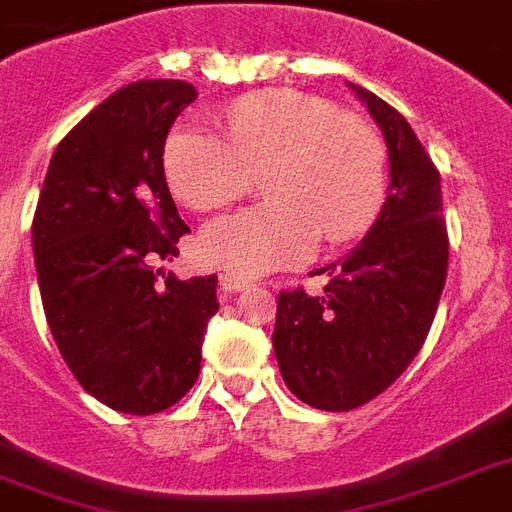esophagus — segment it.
Masks as SVG:
<instances>
[{"label": "esophagus", "instance_id": "obj_1", "mask_svg": "<svg viewBox=\"0 0 512 512\" xmlns=\"http://www.w3.org/2000/svg\"><path fill=\"white\" fill-rule=\"evenodd\" d=\"M249 281L241 279V276H233V273H220V289L223 292H241V289H247Z\"/></svg>", "mask_w": 512, "mask_h": 512}]
</instances>
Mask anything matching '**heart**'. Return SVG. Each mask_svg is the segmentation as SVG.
<instances>
[{"instance_id":"1","label":"heart","mask_w":512,"mask_h":512,"mask_svg":"<svg viewBox=\"0 0 512 512\" xmlns=\"http://www.w3.org/2000/svg\"><path fill=\"white\" fill-rule=\"evenodd\" d=\"M263 170L271 201L212 217L199 233V255L228 273L292 268L311 260L321 236L353 239L385 193L380 135L308 92L247 95L228 108L225 135L180 122L164 146L172 193L199 212L239 199Z\"/></svg>"}]
</instances>
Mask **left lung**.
<instances>
[{"instance_id": "1", "label": "left lung", "mask_w": 512, "mask_h": 512, "mask_svg": "<svg viewBox=\"0 0 512 512\" xmlns=\"http://www.w3.org/2000/svg\"><path fill=\"white\" fill-rule=\"evenodd\" d=\"M390 154V196L321 295L279 292L273 350L300 401L350 412L388 390L436 319L449 268L441 177L404 116L356 87Z\"/></svg>"}]
</instances>
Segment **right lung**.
<instances>
[{
  "label": "right lung",
  "mask_w": 512,
  "mask_h": 512,
  "mask_svg": "<svg viewBox=\"0 0 512 512\" xmlns=\"http://www.w3.org/2000/svg\"><path fill=\"white\" fill-rule=\"evenodd\" d=\"M193 100L180 79L108 95L58 143L34 212L36 276L60 356L90 396L124 414L164 412L193 388L220 308L217 276L156 271L188 233L164 143Z\"/></svg>",
  "instance_id": "right-lung-1"
}]
</instances>
